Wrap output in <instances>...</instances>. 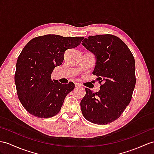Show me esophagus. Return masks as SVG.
Listing matches in <instances>:
<instances>
[{
	"label": "esophagus",
	"instance_id": "34e87169",
	"mask_svg": "<svg viewBox=\"0 0 154 154\" xmlns=\"http://www.w3.org/2000/svg\"><path fill=\"white\" fill-rule=\"evenodd\" d=\"M80 84H78V83H75V87L76 88H79V87H80Z\"/></svg>",
	"mask_w": 154,
	"mask_h": 154
}]
</instances>
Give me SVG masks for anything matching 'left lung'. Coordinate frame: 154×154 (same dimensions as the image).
Returning <instances> with one entry per match:
<instances>
[{
	"label": "left lung",
	"instance_id": "8db88e82",
	"mask_svg": "<svg viewBox=\"0 0 154 154\" xmlns=\"http://www.w3.org/2000/svg\"><path fill=\"white\" fill-rule=\"evenodd\" d=\"M82 44L95 55L93 74L102 83L95 93L85 88L80 103L82 114L90 122L106 125L122 115L132 98L136 84L134 59L127 45L112 35L89 36Z\"/></svg>",
	"mask_w": 154,
	"mask_h": 154
}]
</instances>
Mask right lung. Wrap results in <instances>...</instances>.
<instances>
[{
  "mask_svg": "<svg viewBox=\"0 0 154 154\" xmlns=\"http://www.w3.org/2000/svg\"><path fill=\"white\" fill-rule=\"evenodd\" d=\"M84 37L47 35L32 38L19 55L15 74L18 98L26 110L40 118L59 113L74 84L66 85L51 80L55 66L61 65L65 52L80 45Z\"/></svg>",
  "mask_w": 154,
  "mask_h": 154,
  "instance_id": "obj_1",
  "label": "right lung"
}]
</instances>
